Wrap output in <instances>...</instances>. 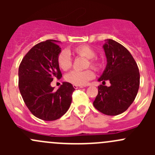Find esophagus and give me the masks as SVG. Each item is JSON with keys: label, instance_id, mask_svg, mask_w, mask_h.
<instances>
[{"label": "esophagus", "instance_id": "34e87169", "mask_svg": "<svg viewBox=\"0 0 155 155\" xmlns=\"http://www.w3.org/2000/svg\"><path fill=\"white\" fill-rule=\"evenodd\" d=\"M73 87H74V88H82V87H83L82 85H73Z\"/></svg>", "mask_w": 155, "mask_h": 155}]
</instances>
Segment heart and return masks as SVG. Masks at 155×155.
<instances>
[{"label": "heart", "mask_w": 155, "mask_h": 155, "mask_svg": "<svg viewBox=\"0 0 155 155\" xmlns=\"http://www.w3.org/2000/svg\"><path fill=\"white\" fill-rule=\"evenodd\" d=\"M74 53L80 57L85 58L88 59L87 67L90 65L91 68L98 69L101 68V63L97 59L94 58L95 51L91 46L87 45H82L77 46L74 48ZM58 64L61 70H68L72 66V59L70 55V53L68 51H62L59 54L58 58ZM94 73L92 70H87L85 71H77V70H72L66 75V80L73 85H86L89 80L94 79Z\"/></svg>", "instance_id": "obj_1"}]
</instances>
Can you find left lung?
<instances>
[{
	"label": "left lung",
	"mask_w": 155,
	"mask_h": 155,
	"mask_svg": "<svg viewBox=\"0 0 155 155\" xmlns=\"http://www.w3.org/2000/svg\"><path fill=\"white\" fill-rule=\"evenodd\" d=\"M107 66L98 82L109 80L110 86L100 85L94 107L107 115L125 112L137 97L140 87V72L137 63L127 48L107 39L103 46Z\"/></svg>",
	"instance_id": "left-lung-1"
}]
</instances>
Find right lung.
Returning a JSON list of instances; mask_svg holds the SVG:
<instances>
[{
    "label": "right lung",
    "instance_id": "1",
    "mask_svg": "<svg viewBox=\"0 0 155 155\" xmlns=\"http://www.w3.org/2000/svg\"><path fill=\"white\" fill-rule=\"evenodd\" d=\"M60 41L48 40L35 45L26 54L18 68V87L31 113L44 121H54L64 115L72 102L75 88L64 82L57 91L51 86L61 72L58 58L61 52Z\"/></svg>",
    "mask_w": 155,
    "mask_h": 155
}]
</instances>
